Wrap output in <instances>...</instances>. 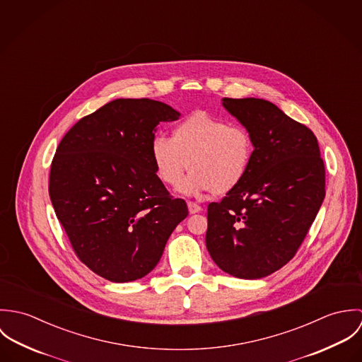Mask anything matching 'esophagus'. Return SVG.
I'll return each mask as SVG.
<instances>
[{"label":"esophagus","mask_w":362,"mask_h":362,"mask_svg":"<svg viewBox=\"0 0 362 362\" xmlns=\"http://www.w3.org/2000/svg\"><path fill=\"white\" fill-rule=\"evenodd\" d=\"M188 210H189V213L191 214H194V213H198V211H201L202 210V206L201 205H198V204H195V202H188Z\"/></svg>","instance_id":"34e87169"}]
</instances>
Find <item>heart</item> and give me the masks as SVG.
<instances>
[{
    "mask_svg": "<svg viewBox=\"0 0 362 362\" xmlns=\"http://www.w3.org/2000/svg\"><path fill=\"white\" fill-rule=\"evenodd\" d=\"M252 132L241 124H228L205 111H197L178 122L171 138L156 136L151 156L158 180L189 195L213 191L224 195L247 178L255 158Z\"/></svg>",
    "mask_w": 362,
    "mask_h": 362,
    "instance_id": "b5f03b06",
    "label": "heart"
}]
</instances>
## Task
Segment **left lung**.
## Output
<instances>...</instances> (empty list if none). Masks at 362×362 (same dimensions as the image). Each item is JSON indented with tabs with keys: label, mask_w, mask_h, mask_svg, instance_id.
<instances>
[{
	"label": "left lung",
	"mask_w": 362,
	"mask_h": 362,
	"mask_svg": "<svg viewBox=\"0 0 362 362\" xmlns=\"http://www.w3.org/2000/svg\"><path fill=\"white\" fill-rule=\"evenodd\" d=\"M223 105L255 139L247 178L207 206L206 248L240 279L272 274L296 257L325 199V164L308 127L262 99Z\"/></svg>",
	"instance_id": "8db88e82"
}]
</instances>
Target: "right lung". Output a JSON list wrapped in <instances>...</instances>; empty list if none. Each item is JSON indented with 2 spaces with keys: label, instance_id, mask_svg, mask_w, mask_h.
Listing matches in <instances>:
<instances>
[{
  "label": "right lung",
  "instance_id": "right-lung-1",
  "mask_svg": "<svg viewBox=\"0 0 362 362\" xmlns=\"http://www.w3.org/2000/svg\"><path fill=\"white\" fill-rule=\"evenodd\" d=\"M180 112L151 99H117L81 118L52 157L49 194L78 259L114 283L155 269L188 216L156 175V125Z\"/></svg>",
  "mask_w": 362,
  "mask_h": 362
}]
</instances>
